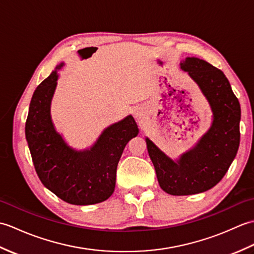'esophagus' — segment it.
<instances>
[{"label":"esophagus","mask_w":254,"mask_h":254,"mask_svg":"<svg viewBox=\"0 0 254 254\" xmlns=\"http://www.w3.org/2000/svg\"><path fill=\"white\" fill-rule=\"evenodd\" d=\"M135 118H136V119H142V118H143V113H142L141 111L137 110V111L135 112Z\"/></svg>","instance_id":"1"}]
</instances>
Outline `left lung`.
<instances>
[{
    "label": "left lung",
    "instance_id": "1",
    "mask_svg": "<svg viewBox=\"0 0 254 254\" xmlns=\"http://www.w3.org/2000/svg\"><path fill=\"white\" fill-rule=\"evenodd\" d=\"M213 111V123L192 149L177 161L166 156L146 137L160 188L171 195H191L209 190L223 179L235 159L240 143V104L220 69L197 58L180 63Z\"/></svg>",
    "mask_w": 254,
    "mask_h": 254
}]
</instances>
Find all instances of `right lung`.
<instances>
[{
	"label": "right lung",
	"instance_id": "add662e5",
	"mask_svg": "<svg viewBox=\"0 0 254 254\" xmlns=\"http://www.w3.org/2000/svg\"><path fill=\"white\" fill-rule=\"evenodd\" d=\"M58 65L37 89L26 120V139L40 181L64 202L91 205L106 201L116 187L123 149L138 134L132 116L105 128L89 149L75 150L64 142L51 120L50 105L57 87Z\"/></svg>",
	"mask_w": 254,
	"mask_h": 254
}]
</instances>
